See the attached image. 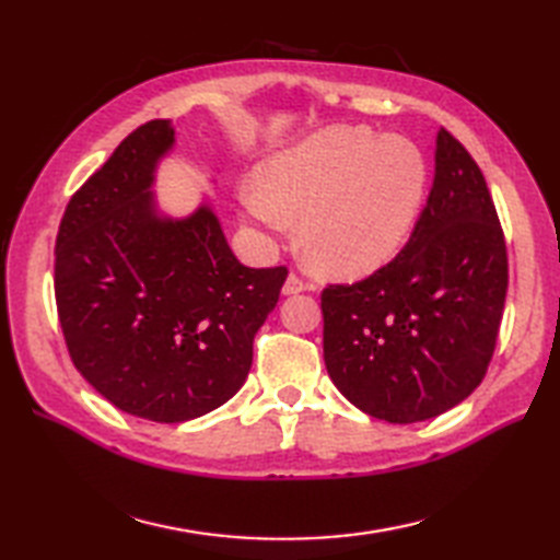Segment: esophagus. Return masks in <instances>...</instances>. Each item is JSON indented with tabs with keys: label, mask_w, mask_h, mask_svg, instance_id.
Masks as SVG:
<instances>
[{
	"label": "esophagus",
	"mask_w": 560,
	"mask_h": 560,
	"mask_svg": "<svg viewBox=\"0 0 560 560\" xmlns=\"http://www.w3.org/2000/svg\"><path fill=\"white\" fill-rule=\"evenodd\" d=\"M307 289H311V283H307L303 277H299V273H295V271H291L287 283H283V293H287V295L303 293V291H307Z\"/></svg>",
	"instance_id": "34e87169"
}]
</instances>
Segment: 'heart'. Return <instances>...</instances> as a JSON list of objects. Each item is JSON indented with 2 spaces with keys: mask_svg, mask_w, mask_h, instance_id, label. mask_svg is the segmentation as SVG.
Returning <instances> with one entry per match:
<instances>
[{
  "mask_svg": "<svg viewBox=\"0 0 560 560\" xmlns=\"http://www.w3.org/2000/svg\"><path fill=\"white\" fill-rule=\"evenodd\" d=\"M245 187V217L267 233L299 219L305 259L331 277H361L397 253L425 195V159L409 139L329 127L271 156Z\"/></svg>",
  "mask_w": 560,
  "mask_h": 560,
  "instance_id": "heart-1",
  "label": "heart"
}]
</instances>
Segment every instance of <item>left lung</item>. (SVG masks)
Segmentation results:
<instances>
[{
	"instance_id": "8db88e82",
	"label": "left lung",
	"mask_w": 560,
	"mask_h": 560,
	"mask_svg": "<svg viewBox=\"0 0 560 560\" xmlns=\"http://www.w3.org/2000/svg\"><path fill=\"white\" fill-rule=\"evenodd\" d=\"M505 291V235L489 185L440 129L433 187L409 243L371 277L323 291L327 373L373 419H433L481 385Z\"/></svg>"
}]
</instances>
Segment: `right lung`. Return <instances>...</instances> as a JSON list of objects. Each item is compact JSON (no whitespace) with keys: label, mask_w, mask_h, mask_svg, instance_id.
<instances>
[{"label":"right lung","mask_w":560,"mask_h":560,"mask_svg":"<svg viewBox=\"0 0 560 560\" xmlns=\"http://www.w3.org/2000/svg\"><path fill=\"white\" fill-rule=\"evenodd\" d=\"M171 120L120 141L65 209L55 245L59 327L77 371L139 419L180 423L229 401L287 267L235 259L209 207L161 219L149 187Z\"/></svg>","instance_id":"add662e5"}]
</instances>
